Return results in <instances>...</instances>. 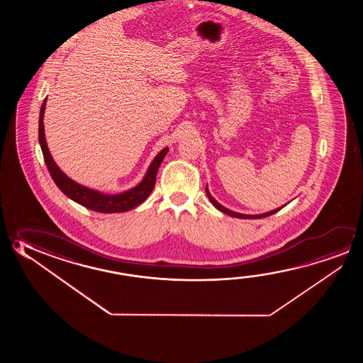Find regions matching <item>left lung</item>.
<instances>
[{
    "instance_id": "1",
    "label": "left lung",
    "mask_w": 363,
    "mask_h": 363,
    "mask_svg": "<svg viewBox=\"0 0 363 363\" xmlns=\"http://www.w3.org/2000/svg\"><path fill=\"white\" fill-rule=\"evenodd\" d=\"M206 195H208V200L211 201V203L214 205L215 208H218V210H220L221 213H224V214L230 215V216H233V218H239V219H262V218H267V216H269V215L274 214V213H277V211H279L281 208H274V210H272V211H268V213H264V214H259V215H245V214H240V213H235V211H232V210H229V208H224L223 205H220L219 202L216 201L215 200L214 197L211 196V194L208 192V187H206Z\"/></svg>"
}]
</instances>
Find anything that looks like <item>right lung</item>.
<instances>
[{"mask_svg":"<svg viewBox=\"0 0 363 363\" xmlns=\"http://www.w3.org/2000/svg\"><path fill=\"white\" fill-rule=\"evenodd\" d=\"M45 105H47V99L43 101L42 108H40V116H39V143L42 148L44 161L47 164L49 173L52 176L55 184L67 197H69L73 201L77 202L84 208L94 210L97 213H125L129 211L131 208L140 205L142 202L145 201V199L150 195V192L155 189V176L157 171L161 166L163 158L166 157L168 148L162 149L161 152L157 155L153 162L150 163L148 171L145 173L144 179L140 184H137L130 190L124 191L118 195H107L102 194L100 191L89 189L86 186L74 182L73 179H69L66 173L60 171V167L55 164L53 157L50 155L47 140H45V134H44V111H45Z\"/></svg>","mask_w":363,"mask_h":363,"instance_id":"obj_1","label":"right lung"}]
</instances>
